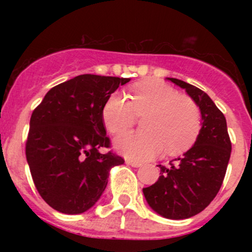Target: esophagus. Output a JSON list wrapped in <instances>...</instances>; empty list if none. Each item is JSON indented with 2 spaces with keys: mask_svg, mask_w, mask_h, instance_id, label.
Listing matches in <instances>:
<instances>
[{
  "mask_svg": "<svg viewBox=\"0 0 252 252\" xmlns=\"http://www.w3.org/2000/svg\"><path fill=\"white\" fill-rule=\"evenodd\" d=\"M126 163L129 164V166H131V167H135V168H138V167L142 166V163L137 162V161H134V160H126Z\"/></svg>",
  "mask_w": 252,
  "mask_h": 252,
  "instance_id": "obj_1",
  "label": "esophagus"
}]
</instances>
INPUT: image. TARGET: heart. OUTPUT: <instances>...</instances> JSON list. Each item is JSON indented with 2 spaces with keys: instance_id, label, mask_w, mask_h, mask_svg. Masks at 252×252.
Listing matches in <instances>:
<instances>
[{
  "instance_id": "obj_1",
  "label": "heart",
  "mask_w": 252,
  "mask_h": 252,
  "mask_svg": "<svg viewBox=\"0 0 252 252\" xmlns=\"http://www.w3.org/2000/svg\"><path fill=\"white\" fill-rule=\"evenodd\" d=\"M132 92V102L122 92H115L103 106L104 124L114 135L128 130L136 116L147 115L142 123L146 132L117 137L118 152L144 161L160 155L164 148L169 154H180L194 143L200 130V112L190 98L156 79L136 84Z\"/></svg>"
}]
</instances>
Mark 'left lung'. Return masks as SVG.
<instances>
[{
	"instance_id": "8db88e82",
	"label": "left lung",
	"mask_w": 252,
	"mask_h": 252,
	"mask_svg": "<svg viewBox=\"0 0 252 252\" xmlns=\"http://www.w3.org/2000/svg\"><path fill=\"white\" fill-rule=\"evenodd\" d=\"M180 86L199 106L201 129L194 144L160 167V178L143 189L152 210L164 218L187 219L206 209L220 189L231 155L226 120L213 100L200 89L176 78H167Z\"/></svg>"
}]
</instances>
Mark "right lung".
<instances>
[{"instance_id":"add662e5","label":"right lung","mask_w":252,"mask_h":252,"mask_svg":"<svg viewBox=\"0 0 252 252\" xmlns=\"http://www.w3.org/2000/svg\"><path fill=\"white\" fill-rule=\"evenodd\" d=\"M130 78L80 74L52 88L32 114L26 158L41 198L66 215L99 200L110 169L124 163L109 148L103 106Z\"/></svg>"}]
</instances>
